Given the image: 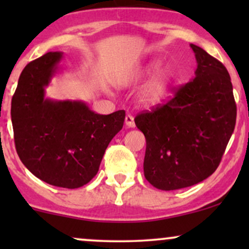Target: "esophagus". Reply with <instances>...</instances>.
<instances>
[{
  "mask_svg": "<svg viewBox=\"0 0 249 249\" xmlns=\"http://www.w3.org/2000/svg\"><path fill=\"white\" fill-rule=\"evenodd\" d=\"M125 125H126L127 127H134L136 126V124H134V118L131 115H126L125 117Z\"/></svg>",
  "mask_w": 249,
  "mask_h": 249,
  "instance_id": "esophagus-1",
  "label": "esophagus"
}]
</instances>
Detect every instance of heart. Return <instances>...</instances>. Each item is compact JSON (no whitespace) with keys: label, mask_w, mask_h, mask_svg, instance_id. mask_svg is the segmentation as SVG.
I'll return each mask as SVG.
<instances>
[{"label":"heart","mask_w":249,"mask_h":249,"mask_svg":"<svg viewBox=\"0 0 249 249\" xmlns=\"http://www.w3.org/2000/svg\"><path fill=\"white\" fill-rule=\"evenodd\" d=\"M159 68H160V62L152 61L145 64L144 67L139 68L132 75L125 77V78L117 79L116 83L121 87H125V85L141 82L156 72V75L151 78V81L147 83L146 87L142 89L138 96V102L144 107L154 105L160 101L161 97L165 95L168 87H170L171 82H172L171 71L167 68H162V69L157 71L156 70Z\"/></svg>","instance_id":"heart-1"}]
</instances>
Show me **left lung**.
I'll return each mask as SVG.
<instances>
[{
	"label": "left lung",
	"mask_w": 249,
	"mask_h": 249,
	"mask_svg": "<svg viewBox=\"0 0 249 249\" xmlns=\"http://www.w3.org/2000/svg\"><path fill=\"white\" fill-rule=\"evenodd\" d=\"M194 77L162 107L136 117L146 138L144 176L158 190L199 184L213 174L235 127L236 105L221 62L190 44Z\"/></svg>",
	"instance_id": "obj_1"
}]
</instances>
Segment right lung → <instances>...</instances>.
<instances>
[{
  "label": "right lung",
  "mask_w": 249,
  "mask_h": 249,
  "mask_svg": "<svg viewBox=\"0 0 249 249\" xmlns=\"http://www.w3.org/2000/svg\"><path fill=\"white\" fill-rule=\"evenodd\" d=\"M62 59L63 53H48L24 68L11 99V123L17 154L34 176L57 187L78 188L98 172L125 111L99 115L82 101L45 97Z\"/></svg>",
  "instance_id": "1"
}]
</instances>
